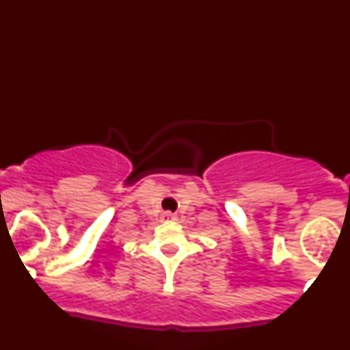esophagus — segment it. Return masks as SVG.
Masks as SVG:
<instances>
[{
    "instance_id": "34e87169",
    "label": "esophagus",
    "mask_w": 350,
    "mask_h": 350,
    "mask_svg": "<svg viewBox=\"0 0 350 350\" xmlns=\"http://www.w3.org/2000/svg\"><path fill=\"white\" fill-rule=\"evenodd\" d=\"M174 220H176V215L173 213H170V211L163 213L161 215V221H174Z\"/></svg>"
}]
</instances>
